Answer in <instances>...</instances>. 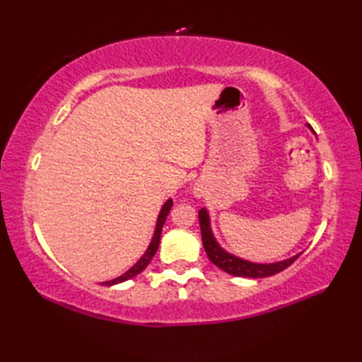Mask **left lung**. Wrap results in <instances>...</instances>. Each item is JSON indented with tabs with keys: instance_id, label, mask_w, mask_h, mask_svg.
Returning <instances> with one entry per match:
<instances>
[{
	"instance_id": "8db88e82",
	"label": "left lung",
	"mask_w": 362,
	"mask_h": 362,
	"mask_svg": "<svg viewBox=\"0 0 362 362\" xmlns=\"http://www.w3.org/2000/svg\"><path fill=\"white\" fill-rule=\"evenodd\" d=\"M199 222H201V233H202V243H204V249L209 255L210 261L218 266L222 271L235 275V276H247V279H263V276H271L279 274L284 269L289 267L294 261L300 257V253L296 257H292L289 259L279 261V263H272V264H259V263H250V261H245L243 258H238L232 253L226 252L224 249L214 240V236L211 233L210 228V218L209 213H206L205 209L199 210Z\"/></svg>"
}]
</instances>
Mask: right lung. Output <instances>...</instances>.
<instances>
[{
	"mask_svg": "<svg viewBox=\"0 0 362 362\" xmlns=\"http://www.w3.org/2000/svg\"><path fill=\"white\" fill-rule=\"evenodd\" d=\"M171 206H173V201H171V199H168V201L165 202V205L161 206L160 214H158V219H157L156 232H153L152 241H151V244H149L148 250L144 252V255H143L140 259H138L136 263H135L132 267H130L127 272H124L122 275H119L118 279H113V280H110V281H104V283H103L104 286H112V284H118V283H122V281H126V280H129V279H134L135 275H138L140 272H143L144 269L148 267V264L151 263L152 257L156 255V252H157V249H158L160 236H161V228H163V224H165V221H166V218H168V213H169V210H171Z\"/></svg>",
	"mask_w": 362,
	"mask_h": 362,
	"instance_id": "right-lung-1",
	"label": "right lung"
}]
</instances>
